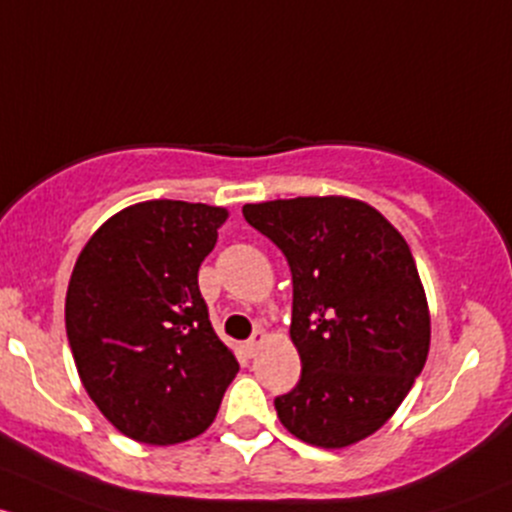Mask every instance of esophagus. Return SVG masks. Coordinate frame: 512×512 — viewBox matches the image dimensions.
<instances>
[{
    "label": "esophagus",
    "instance_id": "34e87169",
    "mask_svg": "<svg viewBox=\"0 0 512 512\" xmlns=\"http://www.w3.org/2000/svg\"><path fill=\"white\" fill-rule=\"evenodd\" d=\"M263 342H266V333H263V330H256V333H254V337H251V340H249V342H246V345H244L246 355H249V357H256L258 347H261V345H263Z\"/></svg>",
    "mask_w": 512,
    "mask_h": 512
}]
</instances>
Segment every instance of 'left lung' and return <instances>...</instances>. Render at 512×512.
<instances>
[{
	"label": "left lung",
	"instance_id": "1",
	"mask_svg": "<svg viewBox=\"0 0 512 512\" xmlns=\"http://www.w3.org/2000/svg\"><path fill=\"white\" fill-rule=\"evenodd\" d=\"M293 273L291 340L300 382L276 397L281 424L310 446L345 449L382 429L424 370L431 315L409 244L350 197L244 204Z\"/></svg>",
	"mask_w": 512,
	"mask_h": 512
}]
</instances>
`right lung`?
<instances>
[{"instance_id":"add662e5","label":"right lung","mask_w":512,"mask_h":512,"mask_svg":"<svg viewBox=\"0 0 512 512\" xmlns=\"http://www.w3.org/2000/svg\"><path fill=\"white\" fill-rule=\"evenodd\" d=\"M226 219L209 204H133L98 226L73 266L66 335L78 377L100 414L140 444L204 434L239 372L197 283Z\"/></svg>"}]
</instances>
